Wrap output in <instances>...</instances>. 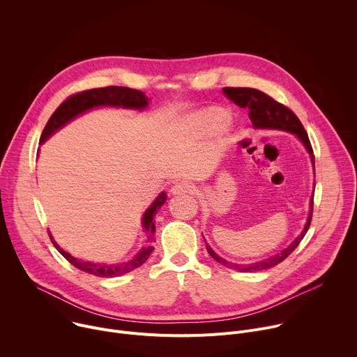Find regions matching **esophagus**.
Instances as JSON below:
<instances>
[{"label":"esophagus","mask_w":357,"mask_h":357,"mask_svg":"<svg viewBox=\"0 0 357 357\" xmlns=\"http://www.w3.org/2000/svg\"><path fill=\"white\" fill-rule=\"evenodd\" d=\"M192 190H193V186H192L189 182H186V181H179V182L174 183V186L171 188V192H172L174 195L192 193Z\"/></svg>","instance_id":"esophagus-1"}]
</instances>
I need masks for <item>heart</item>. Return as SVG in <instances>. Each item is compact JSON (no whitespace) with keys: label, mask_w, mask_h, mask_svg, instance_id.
Returning a JSON list of instances; mask_svg holds the SVG:
<instances>
[{"label":"heart","mask_w":357,"mask_h":357,"mask_svg":"<svg viewBox=\"0 0 357 357\" xmlns=\"http://www.w3.org/2000/svg\"><path fill=\"white\" fill-rule=\"evenodd\" d=\"M229 120H230L229 113L225 112L223 109H209L206 112H202L200 114H197V117L195 119V123L205 132L216 134L226 128V126L229 124Z\"/></svg>","instance_id":"1"}]
</instances>
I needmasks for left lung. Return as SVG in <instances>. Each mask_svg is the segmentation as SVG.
I'll use <instances>...</instances> for the list:
<instances>
[{
	"label": "left lung",
	"instance_id": "obj_1",
	"mask_svg": "<svg viewBox=\"0 0 357 357\" xmlns=\"http://www.w3.org/2000/svg\"><path fill=\"white\" fill-rule=\"evenodd\" d=\"M223 91L230 100L234 101V103L238 107L250 110V113H248L250 120L256 128H275V130H285V131H289V132L295 134L303 142L305 148L308 149L310 155H311V161H312V164H315L314 149H312L311 141L308 138V134H307V131H305L302 123L299 121V119L295 116V113L292 110H289L287 106L278 103L277 100H274L273 97H270L268 94H266L264 91H260L257 89L225 87ZM312 213H314V195H312V202H311L310 218H308V222H307V225H305L302 233L285 250L275 254L274 257H270V259L263 260L260 263H252V264H233V263H229V261L223 260L222 257H219L218 254L206 243L208 252L211 254L212 259H215L222 266H225L227 268L237 270L240 273H252V271L268 270V268L280 264L281 261H284L289 256V254L299 245L301 240L305 237V234H307V231L311 226Z\"/></svg>",
	"mask_w": 357,
	"mask_h": 357
}]
</instances>
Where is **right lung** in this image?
<instances>
[{
    "instance_id": "obj_1",
    "label": "right lung",
    "mask_w": 357,
    "mask_h": 357,
    "mask_svg": "<svg viewBox=\"0 0 357 357\" xmlns=\"http://www.w3.org/2000/svg\"><path fill=\"white\" fill-rule=\"evenodd\" d=\"M148 101H151L145 93L130 89V87H120V86H107V87H100V89H90L84 91L75 93L69 96L63 103L55 110V113L50 116L47 120L39 142H43L47 139L50 135H52L55 131H58L61 127H63L66 123H69L72 119L76 116L98 106H114V107H127V109H145L148 106ZM167 200L165 192H162L155 202L146 209L142 218V227L145 233L148 234V241H154V233H155V220L154 216L157 215L158 209L164 205ZM52 238V237H50ZM54 245L58 248V251L62 254V256L76 268L89 273L96 277H119L123 274H127L139 266H142L149 254L154 250L152 245H145L137 256L127 263L123 264H113V266H106V264H97V263H89V261H82L75 257H72L69 252H66L63 248H61L56 241L52 238Z\"/></svg>"
}]
</instances>
